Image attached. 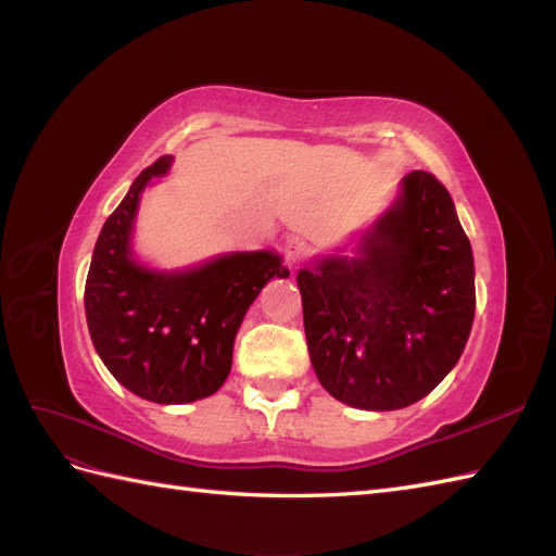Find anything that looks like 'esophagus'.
Here are the masks:
<instances>
[{"label": "esophagus", "instance_id": "1", "mask_svg": "<svg viewBox=\"0 0 556 556\" xmlns=\"http://www.w3.org/2000/svg\"><path fill=\"white\" fill-rule=\"evenodd\" d=\"M306 252H308V245H306L304 239L290 237L288 243H285V260H288L290 266H294V264H299L301 260H304Z\"/></svg>", "mask_w": 556, "mask_h": 556}]
</instances>
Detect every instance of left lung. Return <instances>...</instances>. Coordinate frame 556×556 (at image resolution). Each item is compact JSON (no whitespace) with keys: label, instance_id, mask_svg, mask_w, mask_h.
Segmentation results:
<instances>
[{"label":"left lung","instance_id":"8db88e82","mask_svg":"<svg viewBox=\"0 0 556 556\" xmlns=\"http://www.w3.org/2000/svg\"><path fill=\"white\" fill-rule=\"evenodd\" d=\"M473 252L445 185L410 172L355 257L301 268L315 376L348 406L399 410L459 362L476 315Z\"/></svg>","mask_w":556,"mask_h":556}]
</instances>
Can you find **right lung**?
Segmentation results:
<instances>
[{"instance_id": "right-lung-1", "label": "right lung", "mask_w": 556, "mask_h": 556, "mask_svg": "<svg viewBox=\"0 0 556 556\" xmlns=\"http://www.w3.org/2000/svg\"><path fill=\"white\" fill-rule=\"evenodd\" d=\"M162 155L131 182L94 243L86 317L97 355L129 392L155 403H190L220 390L252 301L288 278L276 252H231L185 271H153L131 255L141 192L169 172Z\"/></svg>"}]
</instances>
